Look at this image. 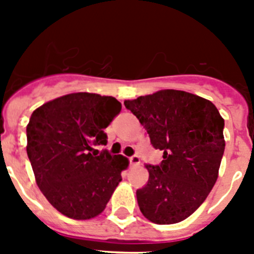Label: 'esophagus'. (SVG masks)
<instances>
[{"instance_id":"obj_1","label":"esophagus","mask_w":254,"mask_h":254,"mask_svg":"<svg viewBox=\"0 0 254 254\" xmlns=\"http://www.w3.org/2000/svg\"><path fill=\"white\" fill-rule=\"evenodd\" d=\"M128 160H129V164H131V165H138V164L141 163L140 156H137V155H133V156H131Z\"/></svg>"}]
</instances>
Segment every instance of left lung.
Listing matches in <instances>:
<instances>
[{"mask_svg": "<svg viewBox=\"0 0 254 254\" xmlns=\"http://www.w3.org/2000/svg\"><path fill=\"white\" fill-rule=\"evenodd\" d=\"M164 152L159 165L147 164L149 181L136 190L142 215L159 225L192 215L217 179L225 150L224 120L210 100L181 90H160L126 100Z\"/></svg>", "mask_w": 254, "mask_h": 254, "instance_id": "8db88e82", "label": "left lung"}]
</instances>
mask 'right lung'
Here are the masks:
<instances>
[{"label":"right lung","mask_w":254,"mask_h":254,"mask_svg":"<svg viewBox=\"0 0 254 254\" xmlns=\"http://www.w3.org/2000/svg\"><path fill=\"white\" fill-rule=\"evenodd\" d=\"M121 109L113 96L75 93L51 100L31 114L28 158L42 193L64 216H98L122 181L127 158L95 150L107 145L104 128Z\"/></svg>","instance_id":"obj_1"}]
</instances>
